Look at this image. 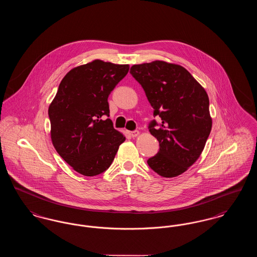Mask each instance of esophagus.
<instances>
[{"mask_svg":"<svg viewBox=\"0 0 257 257\" xmlns=\"http://www.w3.org/2000/svg\"><path fill=\"white\" fill-rule=\"evenodd\" d=\"M129 135H130L132 138H135V137H137V136L140 135V132H139V131H132V132L129 133Z\"/></svg>","mask_w":257,"mask_h":257,"instance_id":"obj_1","label":"esophagus"}]
</instances>
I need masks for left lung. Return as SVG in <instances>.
Returning <instances> with one entry per match:
<instances>
[{
    "instance_id": "left-lung-1",
    "label": "left lung",
    "mask_w": 257,
    "mask_h": 257,
    "mask_svg": "<svg viewBox=\"0 0 257 257\" xmlns=\"http://www.w3.org/2000/svg\"><path fill=\"white\" fill-rule=\"evenodd\" d=\"M130 73L143 86L156 120L149 132L159 142L148 166L163 177H175L199 158L212 129L205 89L183 66L155 61L135 64Z\"/></svg>"
}]
</instances>
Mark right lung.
<instances>
[{
  "instance_id": "right-lung-1",
  "label": "right lung",
  "mask_w": 257,
  "mask_h": 257,
  "mask_svg": "<svg viewBox=\"0 0 257 257\" xmlns=\"http://www.w3.org/2000/svg\"><path fill=\"white\" fill-rule=\"evenodd\" d=\"M128 64L95 60L64 76L48 109L51 140L74 171L94 176L108 170L125 137L110 118L108 97Z\"/></svg>"
}]
</instances>
